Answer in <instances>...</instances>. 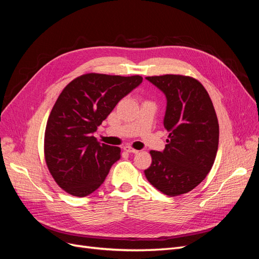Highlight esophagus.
<instances>
[{
    "instance_id": "esophagus-1",
    "label": "esophagus",
    "mask_w": 259,
    "mask_h": 259,
    "mask_svg": "<svg viewBox=\"0 0 259 259\" xmlns=\"http://www.w3.org/2000/svg\"><path fill=\"white\" fill-rule=\"evenodd\" d=\"M124 150L126 151V152H128V153H138V150H136V149L132 148L130 146H125L124 147Z\"/></svg>"
}]
</instances>
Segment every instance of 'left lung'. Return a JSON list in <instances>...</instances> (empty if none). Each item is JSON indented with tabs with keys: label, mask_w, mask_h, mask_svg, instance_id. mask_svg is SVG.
Segmentation results:
<instances>
[{
	"label": "left lung",
	"mask_w": 259,
	"mask_h": 259,
	"mask_svg": "<svg viewBox=\"0 0 259 259\" xmlns=\"http://www.w3.org/2000/svg\"><path fill=\"white\" fill-rule=\"evenodd\" d=\"M166 97L164 127L169 133L163 151L151 150L152 163L145 175L169 197L191 191L213 166L219 125L208 93L193 77L165 74L147 76Z\"/></svg>",
	"instance_id": "obj_1"
}]
</instances>
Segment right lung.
I'll return each mask as SVG.
<instances>
[{"instance_id": "right-lung-1", "label": "right lung", "mask_w": 259, "mask_h": 259, "mask_svg": "<svg viewBox=\"0 0 259 259\" xmlns=\"http://www.w3.org/2000/svg\"><path fill=\"white\" fill-rule=\"evenodd\" d=\"M142 82L140 75L89 73L76 77L61 92L44 138L46 164L61 189L82 198L105 182L121 158V149L98 143L94 133L117 103Z\"/></svg>"}]
</instances>
